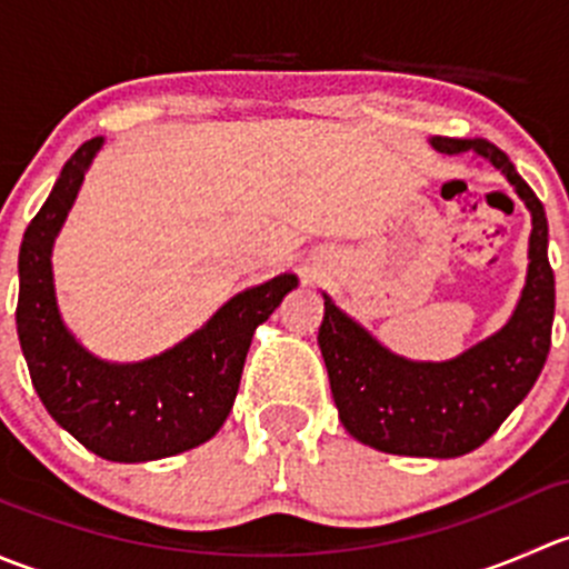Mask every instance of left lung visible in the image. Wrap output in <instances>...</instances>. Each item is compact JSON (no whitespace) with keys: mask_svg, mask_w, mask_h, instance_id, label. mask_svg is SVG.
<instances>
[{"mask_svg":"<svg viewBox=\"0 0 569 569\" xmlns=\"http://www.w3.org/2000/svg\"><path fill=\"white\" fill-rule=\"evenodd\" d=\"M440 153H470L501 170L531 211L529 272L512 317L451 360H407L325 295L319 349L343 429L386 455L451 460L479 449L529 396L550 349L556 286L548 220L507 153L487 140L432 137Z\"/></svg>","mask_w":569,"mask_h":569,"instance_id":"8db88e82","label":"left lung"}]
</instances>
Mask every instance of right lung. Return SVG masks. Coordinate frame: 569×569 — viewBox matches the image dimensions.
Returning <instances> with one entry per match:
<instances>
[{
  "mask_svg": "<svg viewBox=\"0 0 569 569\" xmlns=\"http://www.w3.org/2000/svg\"><path fill=\"white\" fill-rule=\"evenodd\" d=\"M101 146L104 137H93L68 159L27 226L16 327L32 386L66 432L109 462L164 460L220 432L237 399L252 332L297 289V274L283 272L239 291L200 330L153 358H96L60 317L51 250Z\"/></svg>",
  "mask_w": 569,
  "mask_h": 569,
  "instance_id": "right-lung-1",
  "label": "right lung"
}]
</instances>
